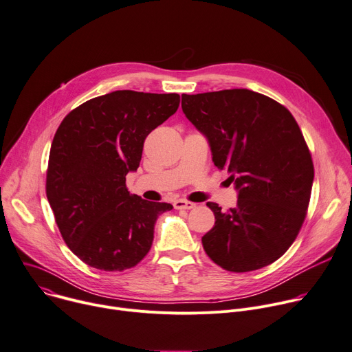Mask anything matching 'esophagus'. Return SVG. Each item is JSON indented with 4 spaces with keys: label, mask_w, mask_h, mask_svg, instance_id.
Returning <instances> with one entry per match:
<instances>
[{
    "label": "esophagus",
    "mask_w": 352,
    "mask_h": 352,
    "mask_svg": "<svg viewBox=\"0 0 352 352\" xmlns=\"http://www.w3.org/2000/svg\"><path fill=\"white\" fill-rule=\"evenodd\" d=\"M195 206H197L195 204L189 202V201H184V199H177L174 202V208L175 209H194Z\"/></svg>",
    "instance_id": "1"
}]
</instances>
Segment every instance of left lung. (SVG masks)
Segmentation results:
<instances>
[{
  "mask_svg": "<svg viewBox=\"0 0 352 352\" xmlns=\"http://www.w3.org/2000/svg\"><path fill=\"white\" fill-rule=\"evenodd\" d=\"M181 107L239 190L228 212L206 204L216 220L202 237L209 258L230 272L272 264L298 237L311 194L314 167L299 124L283 105L245 88L182 94Z\"/></svg>",
  "mask_w": 352,
  "mask_h": 352,
  "instance_id": "obj_1",
  "label": "left lung"
}]
</instances>
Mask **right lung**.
I'll return each instance as SVG.
<instances>
[{"label":"right lung","instance_id":"obj_1","mask_svg":"<svg viewBox=\"0 0 352 352\" xmlns=\"http://www.w3.org/2000/svg\"><path fill=\"white\" fill-rule=\"evenodd\" d=\"M179 107L178 94L113 91L73 109L53 138L46 197L69 248L87 265L123 271L151 248L158 214L173 209L132 195L147 135Z\"/></svg>","mask_w":352,"mask_h":352}]
</instances>
